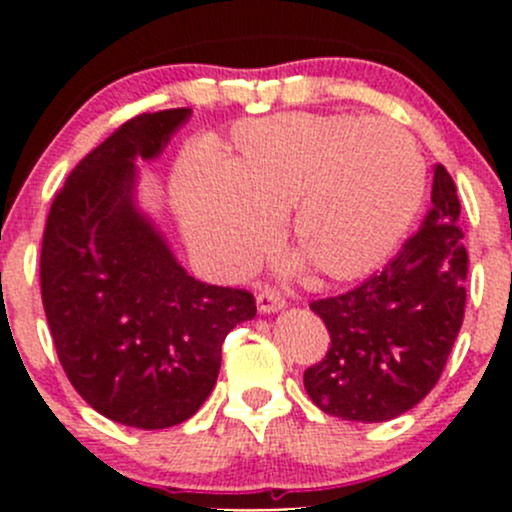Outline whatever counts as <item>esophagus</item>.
I'll return each mask as SVG.
<instances>
[{
    "instance_id": "34e87169",
    "label": "esophagus",
    "mask_w": 512,
    "mask_h": 512,
    "mask_svg": "<svg viewBox=\"0 0 512 512\" xmlns=\"http://www.w3.org/2000/svg\"><path fill=\"white\" fill-rule=\"evenodd\" d=\"M257 309H260V314H275L285 309V299L272 289H262V292H257Z\"/></svg>"
}]
</instances>
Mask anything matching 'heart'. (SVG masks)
Here are the masks:
<instances>
[{"label": "heart", "mask_w": 512, "mask_h": 512, "mask_svg": "<svg viewBox=\"0 0 512 512\" xmlns=\"http://www.w3.org/2000/svg\"><path fill=\"white\" fill-rule=\"evenodd\" d=\"M426 163L409 131L347 113H280L245 121L213 165L175 178L190 240L242 270L285 215V235L322 277L349 282L384 265L414 225Z\"/></svg>", "instance_id": "1"}]
</instances>
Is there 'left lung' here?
<instances>
[{"label":"left lung","instance_id":"obj_1","mask_svg":"<svg viewBox=\"0 0 512 512\" xmlns=\"http://www.w3.org/2000/svg\"><path fill=\"white\" fill-rule=\"evenodd\" d=\"M461 200L443 165L431 210L399 255L359 287L312 302L327 354L304 371L309 399L344 421L381 423L414 409L441 379L466 312L468 252Z\"/></svg>","mask_w":512,"mask_h":512}]
</instances>
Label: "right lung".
<instances>
[{"label": "right lung", "mask_w": 512, "mask_h": 512, "mask_svg": "<svg viewBox=\"0 0 512 512\" xmlns=\"http://www.w3.org/2000/svg\"><path fill=\"white\" fill-rule=\"evenodd\" d=\"M190 113H141L113 131L56 193L41 242V302L71 386L143 431L205 404L225 337L257 312L245 289L190 277L136 203V160L158 158Z\"/></svg>", "instance_id": "right-lung-1"}]
</instances>
